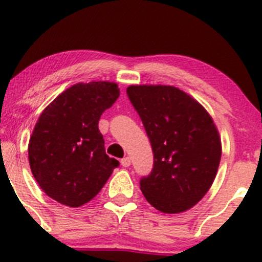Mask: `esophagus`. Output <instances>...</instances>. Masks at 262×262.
<instances>
[{
	"instance_id": "obj_1",
	"label": "esophagus",
	"mask_w": 262,
	"mask_h": 262,
	"mask_svg": "<svg viewBox=\"0 0 262 262\" xmlns=\"http://www.w3.org/2000/svg\"><path fill=\"white\" fill-rule=\"evenodd\" d=\"M121 165H123V167H129V165H130V158H129V156H125L124 159H121Z\"/></svg>"
}]
</instances>
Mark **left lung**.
I'll return each instance as SVG.
<instances>
[{
	"instance_id": "1",
	"label": "left lung",
	"mask_w": 262,
	"mask_h": 262,
	"mask_svg": "<svg viewBox=\"0 0 262 262\" xmlns=\"http://www.w3.org/2000/svg\"><path fill=\"white\" fill-rule=\"evenodd\" d=\"M151 142L154 168L141 178L146 200L163 213H181L202 200L216 178L221 139L213 119L191 95L169 85L126 89Z\"/></svg>"
}]
</instances>
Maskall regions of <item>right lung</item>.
<instances>
[{"mask_svg": "<svg viewBox=\"0 0 262 262\" xmlns=\"http://www.w3.org/2000/svg\"><path fill=\"white\" fill-rule=\"evenodd\" d=\"M120 95L110 81L79 82L58 95L38 117L28 145L32 174L48 196L81 207L101 191L119 165L104 150L101 115Z\"/></svg>", "mask_w": 262, "mask_h": 262, "instance_id": "right-lung-1", "label": "right lung"}]
</instances>
